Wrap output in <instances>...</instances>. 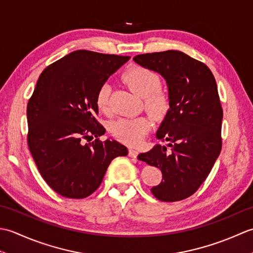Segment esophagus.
<instances>
[{
	"instance_id": "1",
	"label": "esophagus",
	"mask_w": 253,
	"mask_h": 253,
	"mask_svg": "<svg viewBox=\"0 0 253 253\" xmlns=\"http://www.w3.org/2000/svg\"><path fill=\"white\" fill-rule=\"evenodd\" d=\"M128 155H129L130 158L136 159V158H137V155H138V151H137L136 149H132V148H130V149H129V152H128Z\"/></svg>"
}]
</instances>
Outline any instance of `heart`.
Returning a JSON list of instances; mask_svg holds the SVG:
<instances>
[{
  "label": "heart",
  "mask_w": 253,
  "mask_h": 253,
  "mask_svg": "<svg viewBox=\"0 0 253 253\" xmlns=\"http://www.w3.org/2000/svg\"><path fill=\"white\" fill-rule=\"evenodd\" d=\"M125 82L133 92L143 98L144 106L150 114L160 118L169 109V96L160 87L159 75L146 67L135 66L124 74ZM111 85L104 83L101 84L95 95V103L103 113L110 111ZM151 124L147 117L139 116L131 118H120L111 125V131L114 137L128 144H138L150 130Z\"/></svg>",
  "instance_id": "1"
}]
</instances>
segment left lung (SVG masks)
<instances>
[{"label": "left lung", "mask_w": 253, "mask_h": 253, "mask_svg": "<svg viewBox=\"0 0 253 253\" xmlns=\"http://www.w3.org/2000/svg\"><path fill=\"white\" fill-rule=\"evenodd\" d=\"M159 73L168 84L169 110L157 131V144L138 159L162 171L151 188L163 202L184 200L206 180L222 149L223 109L210 68L180 51L147 53L133 57Z\"/></svg>", "instance_id": "8db88e82"}]
</instances>
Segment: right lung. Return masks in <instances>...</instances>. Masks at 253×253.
Returning a JSON list of instances; mask_svg holds the SVG:
<instances>
[{"label":"right lung","instance_id":"right-lung-1","mask_svg":"<svg viewBox=\"0 0 253 253\" xmlns=\"http://www.w3.org/2000/svg\"><path fill=\"white\" fill-rule=\"evenodd\" d=\"M130 56L78 50L41 73L27 105L28 147L41 176L65 198L83 199L101 185L113 159L128 150L116 140H99L95 95ZM96 139L90 144L85 141Z\"/></svg>","mask_w":253,"mask_h":253}]
</instances>
